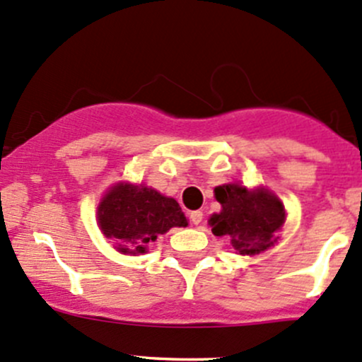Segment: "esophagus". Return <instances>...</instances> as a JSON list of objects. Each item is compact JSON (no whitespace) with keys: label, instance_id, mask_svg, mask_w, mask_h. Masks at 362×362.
Masks as SVG:
<instances>
[{"label":"esophagus","instance_id":"34e87169","mask_svg":"<svg viewBox=\"0 0 362 362\" xmlns=\"http://www.w3.org/2000/svg\"><path fill=\"white\" fill-rule=\"evenodd\" d=\"M204 219V212L202 211H193L192 214H189V221L193 223V225H200Z\"/></svg>","mask_w":362,"mask_h":362}]
</instances>
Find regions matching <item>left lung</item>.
<instances>
[{"mask_svg":"<svg viewBox=\"0 0 362 362\" xmlns=\"http://www.w3.org/2000/svg\"><path fill=\"white\" fill-rule=\"evenodd\" d=\"M221 212L209 219L216 237H226L238 255H259L279 240L286 209L277 195L264 188L247 189L238 182L216 186Z\"/></svg>","mask_w":362,"mask_h":362,"instance_id":"obj_1","label":"left lung"}]
</instances>
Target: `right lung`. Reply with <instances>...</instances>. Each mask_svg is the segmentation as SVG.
Instances as JSON below:
<instances>
[{"label":"right lung","mask_w":362,"mask_h":362,"mask_svg":"<svg viewBox=\"0 0 362 362\" xmlns=\"http://www.w3.org/2000/svg\"><path fill=\"white\" fill-rule=\"evenodd\" d=\"M98 225L122 255H143L174 226H188L180 204L144 185L117 182L98 207Z\"/></svg>","instance_id":"right-lung-1"}]
</instances>
